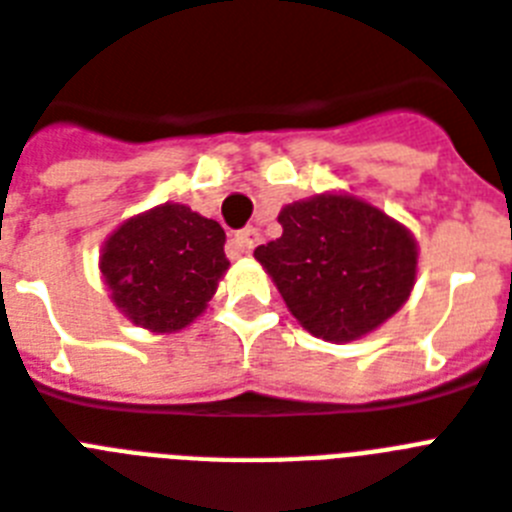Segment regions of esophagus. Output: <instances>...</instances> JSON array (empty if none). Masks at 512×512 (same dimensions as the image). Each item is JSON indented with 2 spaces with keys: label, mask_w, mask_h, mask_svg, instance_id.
Returning <instances> with one entry per match:
<instances>
[{
  "label": "esophagus",
  "mask_w": 512,
  "mask_h": 512,
  "mask_svg": "<svg viewBox=\"0 0 512 512\" xmlns=\"http://www.w3.org/2000/svg\"><path fill=\"white\" fill-rule=\"evenodd\" d=\"M260 241H263V236H260V231H257L255 225H249V228L236 233V244H239L241 249H247V252H252Z\"/></svg>",
  "instance_id": "obj_1"
}]
</instances>
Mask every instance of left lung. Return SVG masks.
<instances>
[{"label": "left lung", "instance_id": "8db88e82", "mask_svg": "<svg viewBox=\"0 0 512 512\" xmlns=\"http://www.w3.org/2000/svg\"><path fill=\"white\" fill-rule=\"evenodd\" d=\"M281 239L255 249L284 303L311 335L348 342L406 303L417 244L404 225L356 196L324 193L279 212Z\"/></svg>", "mask_w": 512, "mask_h": 512}]
</instances>
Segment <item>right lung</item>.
<instances>
[{
  "label": "right lung",
  "mask_w": 512,
  "mask_h": 512,
  "mask_svg": "<svg viewBox=\"0 0 512 512\" xmlns=\"http://www.w3.org/2000/svg\"><path fill=\"white\" fill-rule=\"evenodd\" d=\"M225 231L185 204H162L119 225L100 271L116 308L151 332L188 327L228 271Z\"/></svg>",
  "instance_id": "1"
}]
</instances>
